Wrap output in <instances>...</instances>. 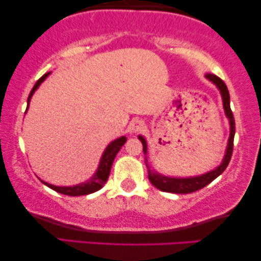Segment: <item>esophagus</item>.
Returning <instances> with one entry per match:
<instances>
[{
    "label": "esophagus",
    "mask_w": 261,
    "mask_h": 261,
    "mask_svg": "<svg viewBox=\"0 0 261 261\" xmlns=\"http://www.w3.org/2000/svg\"><path fill=\"white\" fill-rule=\"evenodd\" d=\"M144 121L141 120H133L132 122L129 123V127H128V129H129L130 133H138V132H140L144 129Z\"/></svg>",
    "instance_id": "1"
}]
</instances>
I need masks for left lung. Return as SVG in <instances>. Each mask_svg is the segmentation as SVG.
Segmentation results:
<instances>
[{
  "mask_svg": "<svg viewBox=\"0 0 261 261\" xmlns=\"http://www.w3.org/2000/svg\"><path fill=\"white\" fill-rule=\"evenodd\" d=\"M205 77L208 78L210 82H213V83L217 87V89L220 90L221 96H222L224 113H226V116L228 117V120H229L230 134H229V139H228L226 154L223 156L222 163H221L215 170H212L204 174H201V176H195V177H188V178L167 177V176H164V174L158 173L156 171L155 172H153V171L149 170L148 167L149 181H151L156 189H159V190L162 191L172 192V194H190V192L197 191L199 189H203L204 187H206L209 183H212L214 179H216V178L219 177L224 170H226V167L230 162L231 153H233V142H234V135H235V120L230 109L229 91H228L227 85L224 84V82L221 80V78L215 76V74L206 73ZM139 140L142 142V147H144V153L146 155L147 154V142H146L145 138L141 137V135H139ZM146 162H147V158H146Z\"/></svg>",
  "mask_w": 261,
  "mask_h": 261,
  "instance_id": "left-lung-1",
  "label": "left lung"
}]
</instances>
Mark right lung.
<instances>
[{"label": "right lung", "instance_id": "right-lung-1", "mask_svg": "<svg viewBox=\"0 0 261 261\" xmlns=\"http://www.w3.org/2000/svg\"><path fill=\"white\" fill-rule=\"evenodd\" d=\"M49 73H51V72L45 73L44 76H42L40 80H39L37 83H35L33 89H32L31 94H30V96H28V99H27V109H28V106H30L32 96H33L35 90H37V89L39 88V85H40L42 82H44L46 78L48 77ZM27 109H26V113H27ZM126 140H127L126 137H120V138H117L116 140L110 142V144L108 145V147L106 148V151L103 152L102 158H101V160H99V165H98L97 171H96V172L94 173V176H92L88 181H84V183L73 185V187H56V185L46 183V181H44V180H41V181L46 185V187L51 188L52 190H55V191L59 192V194H63V195L83 196V195L92 194V192L99 190V189H101L103 185L106 184V181L109 177L110 169H112L114 159H115L116 154L119 153L120 148L124 145Z\"/></svg>", "mask_w": 261, "mask_h": 261}]
</instances>
